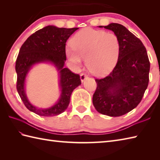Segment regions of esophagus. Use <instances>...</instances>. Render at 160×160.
<instances>
[{"label": "esophagus", "instance_id": "1", "mask_svg": "<svg viewBox=\"0 0 160 160\" xmlns=\"http://www.w3.org/2000/svg\"><path fill=\"white\" fill-rule=\"evenodd\" d=\"M87 78H88V76H87L86 74H84V73H81L80 74V80H81V82H83Z\"/></svg>", "mask_w": 160, "mask_h": 160}]
</instances>
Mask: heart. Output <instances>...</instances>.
Instances as JSON below:
<instances>
[{"instance_id": "1", "label": "heart", "mask_w": 160, "mask_h": 160, "mask_svg": "<svg viewBox=\"0 0 160 160\" xmlns=\"http://www.w3.org/2000/svg\"><path fill=\"white\" fill-rule=\"evenodd\" d=\"M72 48L66 49V55L74 65L80 67L82 58L91 73L103 76L117 63L120 52V42L113 33L102 30L84 28L71 39Z\"/></svg>"}]
</instances>
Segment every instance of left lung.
Listing matches in <instances>:
<instances>
[{
	"mask_svg": "<svg viewBox=\"0 0 160 160\" xmlns=\"http://www.w3.org/2000/svg\"><path fill=\"white\" fill-rule=\"evenodd\" d=\"M99 28L114 32L120 40V52L110 74L102 79H96L97 88L93 104L100 113L121 116L141 102L148 84L150 62L143 43L124 26L111 23Z\"/></svg>",
	"mask_w": 160,
	"mask_h": 160,
	"instance_id": "8db88e82",
	"label": "left lung"
}]
</instances>
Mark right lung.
<instances>
[{
  "label": "right lung",
  "instance_id": "1",
  "mask_svg": "<svg viewBox=\"0 0 160 160\" xmlns=\"http://www.w3.org/2000/svg\"><path fill=\"white\" fill-rule=\"evenodd\" d=\"M78 28H59L48 25L30 36L20 47L16 62V88L25 106L36 114L52 117L63 113L69 106L73 91L81 84L80 76L64 68L66 61V42ZM50 63L59 71L61 93L59 100L49 108L39 109L30 102L25 93V82L33 66Z\"/></svg>",
  "mask_w": 160,
  "mask_h": 160
}]
</instances>
